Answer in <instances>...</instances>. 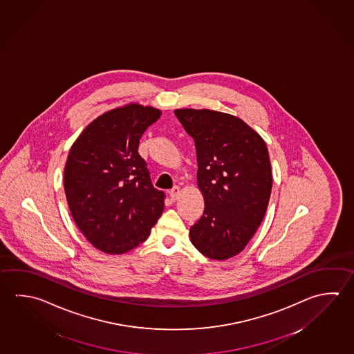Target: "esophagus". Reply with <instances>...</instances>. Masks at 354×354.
Returning <instances> with one entry per match:
<instances>
[{"label":"esophagus","instance_id":"1","mask_svg":"<svg viewBox=\"0 0 354 354\" xmlns=\"http://www.w3.org/2000/svg\"><path fill=\"white\" fill-rule=\"evenodd\" d=\"M180 188L178 186L174 187L171 191H169V196L172 200H177L180 197Z\"/></svg>","mask_w":354,"mask_h":354}]
</instances>
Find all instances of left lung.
Here are the masks:
<instances>
[{
  "label": "left lung",
  "instance_id": "obj_1",
  "mask_svg": "<svg viewBox=\"0 0 354 354\" xmlns=\"http://www.w3.org/2000/svg\"><path fill=\"white\" fill-rule=\"evenodd\" d=\"M174 115L192 137L197 185L205 211L189 230L192 245L225 261L245 250L263 221L272 191L266 142L239 117L213 109H178Z\"/></svg>",
  "mask_w": 354,
  "mask_h": 354
}]
</instances>
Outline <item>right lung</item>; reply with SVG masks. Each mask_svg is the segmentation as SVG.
Instances as JSON below:
<instances>
[{"label": "right lung", "instance_id": "right-lung-1", "mask_svg": "<svg viewBox=\"0 0 354 354\" xmlns=\"http://www.w3.org/2000/svg\"><path fill=\"white\" fill-rule=\"evenodd\" d=\"M161 115L152 106L123 104L97 117L71 146L66 198L78 230L98 251L133 250L161 217L165 192L154 188L138 154L143 132Z\"/></svg>", "mask_w": 354, "mask_h": 354}]
</instances>
